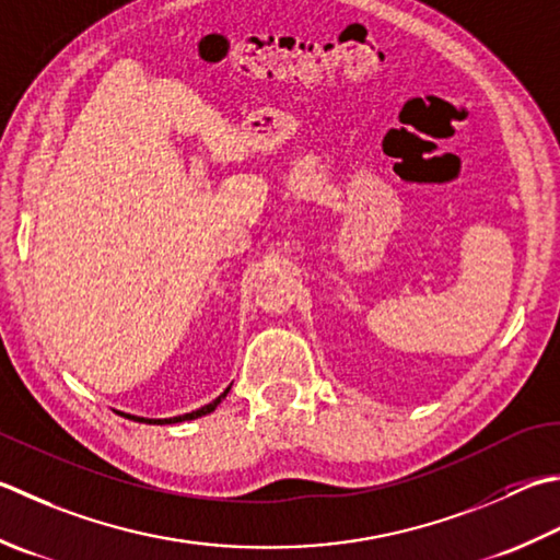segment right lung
Wrapping results in <instances>:
<instances>
[{
  "label": "right lung",
  "mask_w": 560,
  "mask_h": 560,
  "mask_svg": "<svg viewBox=\"0 0 560 560\" xmlns=\"http://www.w3.org/2000/svg\"><path fill=\"white\" fill-rule=\"evenodd\" d=\"M228 390H230V388H225V390L221 393V396H218L213 402H208V405H203V408L194 410V412L179 415V418H167V420H148V418H136V415H124V418H128V420H136V422H148V424H174V422H184V420H196V418H201V415L213 412V410L218 408V402H221V400L228 396Z\"/></svg>",
  "instance_id": "obj_1"
}]
</instances>
